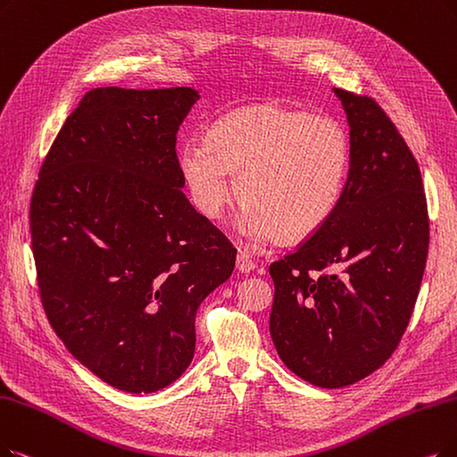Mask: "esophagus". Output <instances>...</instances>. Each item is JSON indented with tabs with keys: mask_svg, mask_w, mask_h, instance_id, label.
<instances>
[{
	"mask_svg": "<svg viewBox=\"0 0 457 457\" xmlns=\"http://www.w3.org/2000/svg\"><path fill=\"white\" fill-rule=\"evenodd\" d=\"M236 268H238L242 273H249L254 270V261L249 257L247 253L240 251L238 257H236Z\"/></svg>",
	"mask_w": 457,
	"mask_h": 457,
	"instance_id": "34e87169",
	"label": "esophagus"
}]
</instances>
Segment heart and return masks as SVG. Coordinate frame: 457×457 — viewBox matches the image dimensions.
Returning <instances> with one entry per match:
<instances>
[{
	"mask_svg": "<svg viewBox=\"0 0 457 457\" xmlns=\"http://www.w3.org/2000/svg\"><path fill=\"white\" fill-rule=\"evenodd\" d=\"M178 165L198 213L219 219L244 208L238 230L249 242H295L319 232L339 208L351 174V142L330 118L279 104H257L215 121L206 137L179 145Z\"/></svg>",
	"mask_w": 457,
	"mask_h": 457,
	"instance_id": "heart-1",
	"label": "heart"
}]
</instances>
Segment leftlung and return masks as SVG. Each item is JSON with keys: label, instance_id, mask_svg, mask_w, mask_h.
Wrapping results in <instances>:
<instances>
[{"label": "left lung", "instance_id": "obj_1", "mask_svg": "<svg viewBox=\"0 0 457 457\" xmlns=\"http://www.w3.org/2000/svg\"><path fill=\"white\" fill-rule=\"evenodd\" d=\"M351 127V174L339 208L270 266V334L285 366L343 388L385 363L405 334L429 247L418 162L386 112L334 87ZM343 267L339 277L324 274Z\"/></svg>", "mask_w": 457, "mask_h": 457}]
</instances>
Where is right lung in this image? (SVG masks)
I'll use <instances>...</instances> for the list:
<instances>
[{
	"label": "right lung",
	"instance_id": "obj_1",
	"mask_svg": "<svg viewBox=\"0 0 457 457\" xmlns=\"http://www.w3.org/2000/svg\"><path fill=\"white\" fill-rule=\"evenodd\" d=\"M193 87L87 91L35 184L29 227L43 307L106 385L152 394L195 354V317L236 249L181 187L176 135Z\"/></svg>",
	"mask_w": 457,
	"mask_h": 457
}]
</instances>
